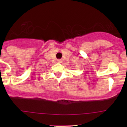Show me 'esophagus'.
Listing matches in <instances>:
<instances>
[{"mask_svg":"<svg viewBox=\"0 0 127 127\" xmlns=\"http://www.w3.org/2000/svg\"><path fill=\"white\" fill-rule=\"evenodd\" d=\"M58 63H62V61L61 60H58Z\"/></svg>","mask_w":127,"mask_h":127,"instance_id":"esophagus-1","label":"esophagus"}]
</instances>
